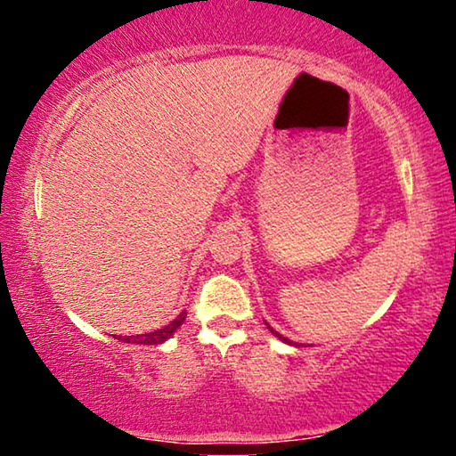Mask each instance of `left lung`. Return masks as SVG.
<instances>
[{"mask_svg": "<svg viewBox=\"0 0 456 456\" xmlns=\"http://www.w3.org/2000/svg\"><path fill=\"white\" fill-rule=\"evenodd\" d=\"M267 328H269V323H267ZM269 331H272V334L277 338V339H281V342H285V344H293V342H289V339L288 338H283V336H280V334H277V331L273 330V328H269ZM293 346H299V344H293Z\"/></svg>", "mask_w": 456, "mask_h": 456, "instance_id": "left-lung-1", "label": "left lung"}]
</instances>
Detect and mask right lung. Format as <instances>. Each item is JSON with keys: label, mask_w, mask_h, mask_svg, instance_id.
Segmentation results:
<instances>
[{"label": "right lung", "mask_w": 456, "mask_h": 456, "mask_svg": "<svg viewBox=\"0 0 456 456\" xmlns=\"http://www.w3.org/2000/svg\"><path fill=\"white\" fill-rule=\"evenodd\" d=\"M184 318H187V312H181L176 318L168 323V326L160 328V330H154L149 331V334H136V336H118L120 342H126V344H144V346H159L167 342L168 338H173V334L176 330L183 326Z\"/></svg>", "instance_id": "add662e5"}]
</instances>
